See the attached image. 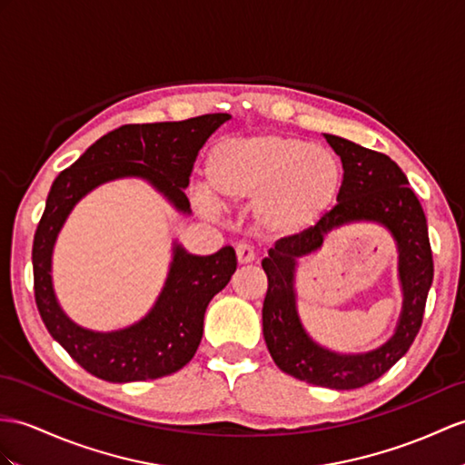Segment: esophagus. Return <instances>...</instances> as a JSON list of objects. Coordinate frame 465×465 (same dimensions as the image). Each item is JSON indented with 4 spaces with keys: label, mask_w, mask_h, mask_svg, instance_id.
I'll list each match as a JSON object with an SVG mask.
<instances>
[{
    "label": "esophagus",
    "mask_w": 465,
    "mask_h": 465,
    "mask_svg": "<svg viewBox=\"0 0 465 465\" xmlns=\"http://www.w3.org/2000/svg\"><path fill=\"white\" fill-rule=\"evenodd\" d=\"M254 258H256V254L248 244L236 246V260H239V264H251Z\"/></svg>",
    "instance_id": "34e87169"
}]
</instances>
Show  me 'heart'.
<instances>
[{"label":"heart","instance_id":"obj_1","mask_svg":"<svg viewBox=\"0 0 465 465\" xmlns=\"http://www.w3.org/2000/svg\"><path fill=\"white\" fill-rule=\"evenodd\" d=\"M205 177L214 201L256 203L260 231L293 236L308 231L335 205L343 169L330 150L293 135L262 134L213 147ZM197 205L211 213L207 197H197Z\"/></svg>","mask_w":465,"mask_h":465}]
</instances>
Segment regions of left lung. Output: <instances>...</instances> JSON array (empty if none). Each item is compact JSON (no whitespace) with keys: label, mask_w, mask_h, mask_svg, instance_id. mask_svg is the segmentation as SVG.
<instances>
[{"label":"left lung","mask_w":465,"mask_h":465,"mask_svg":"<svg viewBox=\"0 0 465 465\" xmlns=\"http://www.w3.org/2000/svg\"><path fill=\"white\" fill-rule=\"evenodd\" d=\"M341 157L343 183L337 205L308 231L276 241L262 260L268 292L262 308L264 341L274 363L290 377L315 387L351 391L382 377L420 331L428 290L434 278V260L420 201L409 179L389 155L323 134ZM353 220H377L400 244V275L405 292L397 333L382 348L363 356H339L313 344L295 313L292 272L297 258L321 247L327 232Z\"/></svg>","instance_id":"8db88e82"}]
</instances>
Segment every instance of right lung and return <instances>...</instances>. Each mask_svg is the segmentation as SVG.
<instances>
[{
    "label": "right lung",
    "mask_w": 465,
    "mask_h": 465,
    "mask_svg": "<svg viewBox=\"0 0 465 465\" xmlns=\"http://www.w3.org/2000/svg\"><path fill=\"white\" fill-rule=\"evenodd\" d=\"M229 114L181 122L126 124L102 135L53 181L33 239V288L43 323L78 365L108 382L150 381L183 369L203 337V318L214 293L236 270L231 246L211 256L187 254L175 244L165 286L152 312L128 330L94 333L74 325L56 303L51 254L63 223L90 189L118 177H143L173 205L191 213L189 185L199 150Z\"/></svg>",
    "instance_id": "1"
}]
</instances>
